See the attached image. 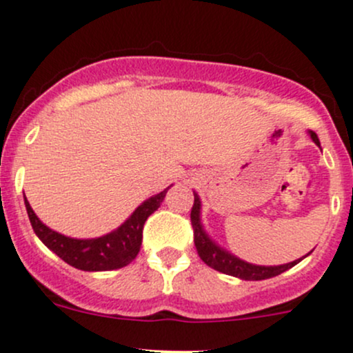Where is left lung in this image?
<instances>
[{
  "label": "left lung",
  "instance_id": "left-lung-1",
  "mask_svg": "<svg viewBox=\"0 0 353 353\" xmlns=\"http://www.w3.org/2000/svg\"><path fill=\"white\" fill-rule=\"evenodd\" d=\"M311 139L316 145H320V140H318L316 133L310 132ZM199 210H201V201H199L198 194H194V205H192L191 210V225L192 232H194V245L196 250H198V255L201 257V261L205 262L206 265H210L211 269L218 270V272L228 274V276L240 277V279L245 281H262L269 279V277L279 276V274L285 272L288 269L294 267L299 261L289 262V264L284 265H274V267H265V265H254L248 264V262L240 261L235 255L228 254V252L223 250V248L218 247L216 243L211 242L210 236L206 235L205 230H203L201 221H199Z\"/></svg>",
  "mask_w": 353,
  "mask_h": 353
}]
</instances>
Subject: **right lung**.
<instances>
[{"label": "right lung", "instance_id": "1", "mask_svg": "<svg viewBox=\"0 0 353 353\" xmlns=\"http://www.w3.org/2000/svg\"><path fill=\"white\" fill-rule=\"evenodd\" d=\"M167 189L143 201L120 228L108 235L91 240L69 239L54 232L37 218L27 199H25V206H27L33 232L62 261L81 270H114L128 265L137 257L142 245L143 225L147 218L164 201Z\"/></svg>", "mask_w": 353, "mask_h": 353}]
</instances>
